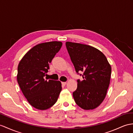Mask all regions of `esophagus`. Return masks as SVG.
Wrapping results in <instances>:
<instances>
[{
    "mask_svg": "<svg viewBox=\"0 0 133 133\" xmlns=\"http://www.w3.org/2000/svg\"><path fill=\"white\" fill-rule=\"evenodd\" d=\"M61 84H62L63 86H65L66 84V82H61Z\"/></svg>",
    "mask_w": 133,
    "mask_h": 133,
    "instance_id": "34e87169",
    "label": "esophagus"
}]
</instances>
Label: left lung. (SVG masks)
I'll return each instance as SVG.
<instances>
[{"label": "left lung", "mask_w": 133, "mask_h": 133, "mask_svg": "<svg viewBox=\"0 0 133 133\" xmlns=\"http://www.w3.org/2000/svg\"><path fill=\"white\" fill-rule=\"evenodd\" d=\"M65 44L76 72H83V80H77V88L73 93L75 102L83 109H95L105 98L111 79V65L104 55L95 47L70 42Z\"/></svg>", "instance_id": "8db88e82"}]
</instances>
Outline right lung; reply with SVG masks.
<instances>
[{
  "mask_svg": "<svg viewBox=\"0 0 133 133\" xmlns=\"http://www.w3.org/2000/svg\"><path fill=\"white\" fill-rule=\"evenodd\" d=\"M52 41L35 46L18 64L17 79L21 91L31 106L39 110L51 107L57 102L62 89L59 81L44 79L49 64L62 46Z\"/></svg>",
  "mask_w": 133,
  "mask_h": 133,
  "instance_id": "1",
  "label": "right lung"
}]
</instances>
